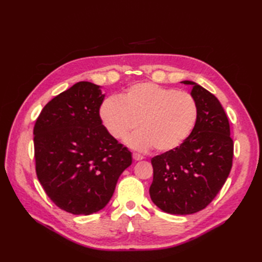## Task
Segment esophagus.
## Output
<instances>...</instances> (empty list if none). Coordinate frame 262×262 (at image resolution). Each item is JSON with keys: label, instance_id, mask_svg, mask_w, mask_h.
<instances>
[{"label": "esophagus", "instance_id": "1", "mask_svg": "<svg viewBox=\"0 0 262 262\" xmlns=\"http://www.w3.org/2000/svg\"><path fill=\"white\" fill-rule=\"evenodd\" d=\"M132 157H133V160L134 161H141V160H143V156H142L141 154H139V153H133L132 154Z\"/></svg>", "mask_w": 262, "mask_h": 262}]
</instances>
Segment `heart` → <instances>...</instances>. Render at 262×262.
<instances>
[{
    "instance_id": "b5f03b06",
    "label": "heart",
    "mask_w": 262,
    "mask_h": 262,
    "mask_svg": "<svg viewBox=\"0 0 262 262\" xmlns=\"http://www.w3.org/2000/svg\"><path fill=\"white\" fill-rule=\"evenodd\" d=\"M102 124L115 139L126 138L132 148L157 152L177 148L194 128L198 107L191 95L153 82L130 86L121 98L110 96L99 109Z\"/></svg>"
}]
</instances>
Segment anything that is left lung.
Returning a JSON list of instances; mask_svg holds the SVG:
<instances>
[{
	"label": "left lung",
	"mask_w": 262,
	"mask_h": 262,
	"mask_svg": "<svg viewBox=\"0 0 262 262\" xmlns=\"http://www.w3.org/2000/svg\"><path fill=\"white\" fill-rule=\"evenodd\" d=\"M198 118L190 136L175 149L150 160V199L162 211L192 214L207 208L225 184L233 165L234 142L219 99L191 81Z\"/></svg>",
	"instance_id": "left-lung-1"
}]
</instances>
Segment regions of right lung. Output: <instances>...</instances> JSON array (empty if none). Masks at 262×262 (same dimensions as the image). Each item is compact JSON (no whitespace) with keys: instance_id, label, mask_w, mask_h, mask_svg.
<instances>
[{"instance_id":"right-lung-1","label":"right lung","mask_w":262,"mask_h":262,"mask_svg":"<svg viewBox=\"0 0 262 262\" xmlns=\"http://www.w3.org/2000/svg\"><path fill=\"white\" fill-rule=\"evenodd\" d=\"M104 96L98 85L78 82L52 98L34 126L37 178L57 207L76 215L105 208L132 163L101 123Z\"/></svg>"}]
</instances>
